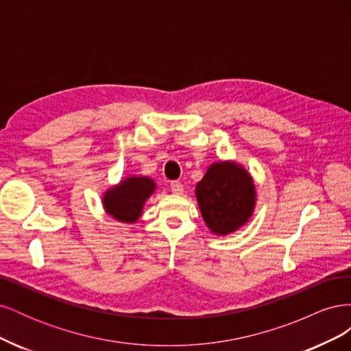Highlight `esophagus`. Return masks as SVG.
<instances>
[{
  "mask_svg": "<svg viewBox=\"0 0 351 351\" xmlns=\"http://www.w3.org/2000/svg\"><path fill=\"white\" fill-rule=\"evenodd\" d=\"M171 190H173V193H176V195H182L184 187H183V184L180 183V182H173L171 183Z\"/></svg>",
  "mask_w": 351,
  "mask_h": 351,
  "instance_id": "esophagus-1",
  "label": "esophagus"
}]
</instances>
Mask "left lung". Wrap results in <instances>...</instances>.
I'll return each mask as SVG.
<instances>
[{"label":"left lung","mask_w":351,"mask_h":351,"mask_svg":"<svg viewBox=\"0 0 351 351\" xmlns=\"http://www.w3.org/2000/svg\"><path fill=\"white\" fill-rule=\"evenodd\" d=\"M195 195L212 234L228 236L252 218L256 186L250 173L236 161L212 162L196 184Z\"/></svg>","instance_id":"left-lung-1"}]
</instances>
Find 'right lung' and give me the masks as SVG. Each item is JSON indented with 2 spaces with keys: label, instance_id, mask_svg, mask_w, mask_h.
I'll return each mask as SVG.
<instances>
[{
  "label": "right lung",
  "instance_id": "add662e5",
  "mask_svg": "<svg viewBox=\"0 0 351 351\" xmlns=\"http://www.w3.org/2000/svg\"><path fill=\"white\" fill-rule=\"evenodd\" d=\"M155 190L156 183L151 177L127 176L102 193L105 214L123 224H134L142 217L146 200Z\"/></svg>",
  "mask_w": 351,
  "mask_h": 351
}]
</instances>
